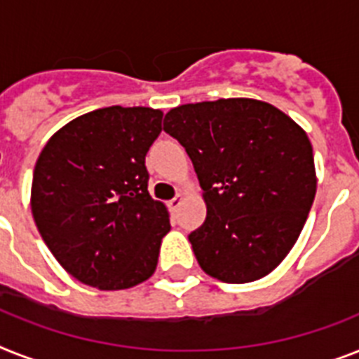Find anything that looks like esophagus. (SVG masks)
<instances>
[{"instance_id":"1","label":"esophagus","mask_w":359,"mask_h":359,"mask_svg":"<svg viewBox=\"0 0 359 359\" xmlns=\"http://www.w3.org/2000/svg\"><path fill=\"white\" fill-rule=\"evenodd\" d=\"M182 201H183V194H177L176 198H172V200L168 201V209L172 212H176L177 209H180V205H182Z\"/></svg>"}]
</instances>
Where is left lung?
Returning a JSON list of instances; mask_svg holds the SVG:
<instances>
[{"instance_id": "8db88e82", "label": "left lung", "mask_w": 359, "mask_h": 359, "mask_svg": "<svg viewBox=\"0 0 359 359\" xmlns=\"http://www.w3.org/2000/svg\"><path fill=\"white\" fill-rule=\"evenodd\" d=\"M165 132L185 148L207 218L189 240L200 268L222 283H253L290 253L313 203L318 177L306 132L257 99L183 104Z\"/></svg>"}]
</instances>
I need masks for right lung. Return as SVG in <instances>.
<instances>
[{"label":"right lung","mask_w":359,"mask_h":359,"mask_svg":"<svg viewBox=\"0 0 359 359\" xmlns=\"http://www.w3.org/2000/svg\"><path fill=\"white\" fill-rule=\"evenodd\" d=\"M161 109L109 106L69 121L38 156L34 224L67 273L93 288H132L156 271L170 231L165 203L148 194L144 156Z\"/></svg>","instance_id":"obj_1"}]
</instances>
